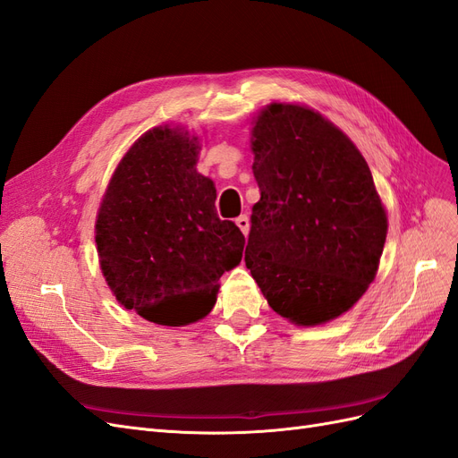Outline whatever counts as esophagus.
<instances>
[{"label": "esophagus", "instance_id": "1", "mask_svg": "<svg viewBox=\"0 0 458 458\" xmlns=\"http://www.w3.org/2000/svg\"><path fill=\"white\" fill-rule=\"evenodd\" d=\"M234 224H237V227L242 231V234L246 237L248 231H250V219H248V216H239L237 219H234Z\"/></svg>", "mask_w": 458, "mask_h": 458}]
</instances>
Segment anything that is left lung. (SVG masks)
Instances as JSON below:
<instances>
[{
    "instance_id": "left-lung-1",
    "label": "left lung",
    "mask_w": 458,
    "mask_h": 458,
    "mask_svg": "<svg viewBox=\"0 0 458 458\" xmlns=\"http://www.w3.org/2000/svg\"><path fill=\"white\" fill-rule=\"evenodd\" d=\"M259 200L246 267L273 311L323 325L365 294L378 271L387 217L369 164L313 108L271 103L252 128Z\"/></svg>"
}]
</instances>
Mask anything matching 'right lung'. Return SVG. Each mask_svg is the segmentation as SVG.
Returning <instances> with one entry per match:
<instances>
[{
    "label": "right lung",
    "mask_w": 458,
    "mask_h": 458,
    "mask_svg": "<svg viewBox=\"0 0 458 458\" xmlns=\"http://www.w3.org/2000/svg\"><path fill=\"white\" fill-rule=\"evenodd\" d=\"M199 137L152 128L123 155L95 221L101 271L126 310L182 327L212 311L217 281L239 266L244 234L216 212L197 172Z\"/></svg>",
    "instance_id": "1"
}]
</instances>
